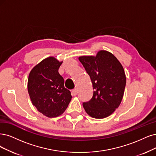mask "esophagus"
<instances>
[{
	"label": "esophagus",
	"mask_w": 156,
	"mask_h": 156,
	"mask_svg": "<svg viewBox=\"0 0 156 156\" xmlns=\"http://www.w3.org/2000/svg\"><path fill=\"white\" fill-rule=\"evenodd\" d=\"M72 93H73V94L74 96H76V95L77 94V93H78V90H77V89L75 88V89H73Z\"/></svg>",
	"instance_id": "esophagus-1"
}]
</instances>
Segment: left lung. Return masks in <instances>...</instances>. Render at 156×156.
<instances>
[{"mask_svg": "<svg viewBox=\"0 0 156 156\" xmlns=\"http://www.w3.org/2000/svg\"><path fill=\"white\" fill-rule=\"evenodd\" d=\"M90 78L93 96L83 107L90 116L102 119L112 114L122 102L126 85L123 66L110 52L100 51L96 56L79 57Z\"/></svg>", "mask_w": 156, "mask_h": 156, "instance_id": "obj_1", "label": "left lung"}]
</instances>
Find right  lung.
<instances>
[{
    "label": "right lung",
    "mask_w": 156,
    "mask_h": 156,
    "mask_svg": "<svg viewBox=\"0 0 156 156\" xmlns=\"http://www.w3.org/2000/svg\"><path fill=\"white\" fill-rule=\"evenodd\" d=\"M62 63L50 56L34 66L29 74L27 90L33 105L48 118L62 114L72 98L58 73Z\"/></svg>",
    "instance_id": "add662e5"
}]
</instances>
